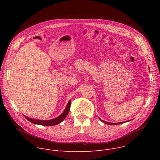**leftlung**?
I'll return each mask as SVG.
<instances>
[{
    "instance_id": "1",
    "label": "left lung",
    "mask_w": 160,
    "mask_h": 160,
    "mask_svg": "<svg viewBox=\"0 0 160 160\" xmlns=\"http://www.w3.org/2000/svg\"><path fill=\"white\" fill-rule=\"evenodd\" d=\"M99 118V120H101V122H103V123H105L106 124H108V125H119V124H121V123H125V122H119V123H109V122H104V120H101L100 118ZM128 121H130V120H128Z\"/></svg>"
}]
</instances>
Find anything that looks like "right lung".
<instances>
[{"instance_id": "add662e5", "label": "right lung", "mask_w": 160, "mask_h": 160, "mask_svg": "<svg viewBox=\"0 0 160 160\" xmlns=\"http://www.w3.org/2000/svg\"><path fill=\"white\" fill-rule=\"evenodd\" d=\"M70 105H71V100L69 101V102H68L65 109L64 111L62 112V114L58 117L57 118H55L52 120H37V119H33L29 117H27V116L24 115V117L30 122L34 124L37 125H43V126H53L58 125L60 123H61L67 117L68 114L69 113L70 111Z\"/></svg>"}]
</instances>
